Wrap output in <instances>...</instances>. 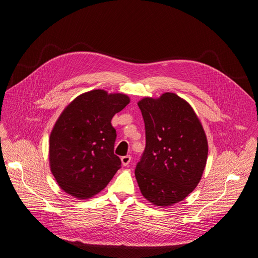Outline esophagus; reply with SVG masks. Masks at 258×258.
<instances>
[{"mask_svg":"<svg viewBox=\"0 0 258 258\" xmlns=\"http://www.w3.org/2000/svg\"><path fill=\"white\" fill-rule=\"evenodd\" d=\"M132 160V156L131 155H125V156H122L121 157V163L123 166H127L130 164Z\"/></svg>","mask_w":258,"mask_h":258,"instance_id":"1","label":"esophagus"}]
</instances>
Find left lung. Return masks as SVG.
Masks as SVG:
<instances>
[{
    "instance_id": "1",
    "label": "left lung",
    "mask_w": 258,
    "mask_h": 258,
    "mask_svg": "<svg viewBox=\"0 0 258 258\" xmlns=\"http://www.w3.org/2000/svg\"><path fill=\"white\" fill-rule=\"evenodd\" d=\"M145 148L135 174L143 197L166 207L184 200L198 185L206 166L208 142L198 116L179 96L139 102Z\"/></svg>"
}]
</instances>
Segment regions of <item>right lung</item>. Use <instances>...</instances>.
<instances>
[{
	"label": "right lung",
	"instance_id": "obj_1",
	"mask_svg": "<svg viewBox=\"0 0 258 258\" xmlns=\"http://www.w3.org/2000/svg\"><path fill=\"white\" fill-rule=\"evenodd\" d=\"M130 99L93 90L77 97L61 114L49 140V162L66 193L88 199L102 191L121 167L114 153L116 139L111 120Z\"/></svg>",
	"mask_w": 258,
	"mask_h": 258
}]
</instances>
